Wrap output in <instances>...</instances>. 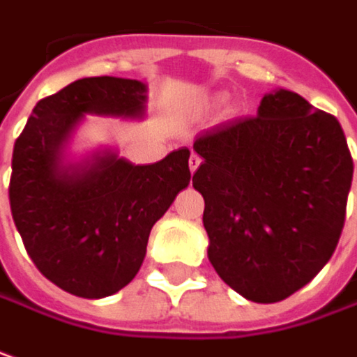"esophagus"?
<instances>
[{"instance_id": "34e87169", "label": "esophagus", "mask_w": 357, "mask_h": 357, "mask_svg": "<svg viewBox=\"0 0 357 357\" xmlns=\"http://www.w3.org/2000/svg\"><path fill=\"white\" fill-rule=\"evenodd\" d=\"M188 167H190V171H192V172H195V171H197V169H199V167H200V158H199V155H195V153L190 155V158H188Z\"/></svg>"}]
</instances>
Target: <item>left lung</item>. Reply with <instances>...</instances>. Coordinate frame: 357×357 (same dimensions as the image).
<instances>
[{
  "label": "left lung",
  "mask_w": 357,
  "mask_h": 357,
  "mask_svg": "<svg viewBox=\"0 0 357 357\" xmlns=\"http://www.w3.org/2000/svg\"><path fill=\"white\" fill-rule=\"evenodd\" d=\"M195 151L216 274L258 304L306 286L346 222L354 160L337 119L280 89L262 97L258 115L200 132Z\"/></svg>",
  "instance_id": "left-lung-1"
}]
</instances>
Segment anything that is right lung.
Listing matches in <instances>:
<instances>
[{
	"instance_id": "1",
	"label": "right lung",
	"mask_w": 357,
	"mask_h": 357,
	"mask_svg": "<svg viewBox=\"0 0 357 357\" xmlns=\"http://www.w3.org/2000/svg\"><path fill=\"white\" fill-rule=\"evenodd\" d=\"M144 91L135 79L73 81L35 105L13 146V222L37 270L69 294L95 300L125 288L143 264L153 225L190 183L186 146L155 165L107 153L61 167L63 144L83 115L141 117Z\"/></svg>"
}]
</instances>
